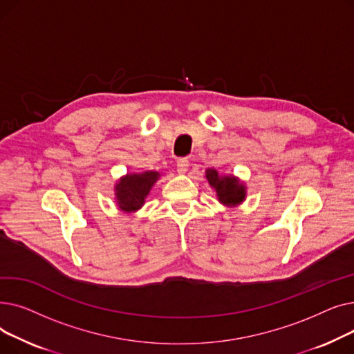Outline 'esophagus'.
<instances>
[{
    "label": "esophagus",
    "mask_w": 354,
    "mask_h": 354,
    "mask_svg": "<svg viewBox=\"0 0 354 354\" xmlns=\"http://www.w3.org/2000/svg\"><path fill=\"white\" fill-rule=\"evenodd\" d=\"M188 167H189V160L187 158H180L178 160V172L179 174H187Z\"/></svg>",
    "instance_id": "esophagus-1"
}]
</instances>
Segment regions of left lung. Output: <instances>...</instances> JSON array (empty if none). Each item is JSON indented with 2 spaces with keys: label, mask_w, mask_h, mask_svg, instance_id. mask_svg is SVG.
<instances>
[{
  "label": "left lung",
  "mask_w": 354,
  "mask_h": 354,
  "mask_svg": "<svg viewBox=\"0 0 354 354\" xmlns=\"http://www.w3.org/2000/svg\"><path fill=\"white\" fill-rule=\"evenodd\" d=\"M207 179L215 188L219 201L225 205H236L245 198V188L234 176H219L215 169L207 171Z\"/></svg>",
  "instance_id": "8db88e82"
}]
</instances>
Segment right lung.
Masks as SVG:
<instances>
[{"label": "right lung", "instance_id": "right-lung-1", "mask_svg": "<svg viewBox=\"0 0 354 354\" xmlns=\"http://www.w3.org/2000/svg\"><path fill=\"white\" fill-rule=\"evenodd\" d=\"M158 178L159 174L153 171L138 175H126L122 178L116 185V199L119 208L126 212L139 209Z\"/></svg>", "mask_w": 354, "mask_h": 354}]
</instances>
